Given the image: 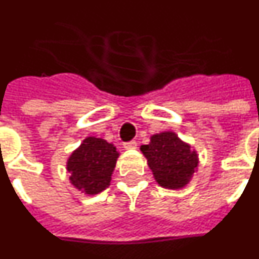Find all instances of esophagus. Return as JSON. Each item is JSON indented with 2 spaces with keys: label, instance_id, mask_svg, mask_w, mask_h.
<instances>
[{
  "label": "esophagus",
  "instance_id": "34e87169",
  "mask_svg": "<svg viewBox=\"0 0 259 259\" xmlns=\"http://www.w3.org/2000/svg\"><path fill=\"white\" fill-rule=\"evenodd\" d=\"M123 146H124L125 149H135V148L137 146V143L135 140H131V141H128V143L123 144Z\"/></svg>",
  "mask_w": 259,
  "mask_h": 259
}]
</instances>
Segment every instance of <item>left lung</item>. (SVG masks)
I'll use <instances>...</instances> for the list:
<instances>
[{
  "instance_id": "left-lung-1",
  "label": "left lung",
  "mask_w": 259,
  "mask_h": 259,
  "mask_svg": "<svg viewBox=\"0 0 259 259\" xmlns=\"http://www.w3.org/2000/svg\"><path fill=\"white\" fill-rule=\"evenodd\" d=\"M140 149L148 159L154 179L163 188H183L197 170V153L174 132L153 135L150 143L141 145Z\"/></svg>"
}]
</instances>
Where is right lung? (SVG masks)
<instances>
[{"mask_svg":"<svg viewBox=\"0 0 259 259\" xmlns=\"http://www.w3.org/2000/svg\"><path fill=\"white\" fill-rule=\"evenodd\" d=\"M118 157L113 144L98 137H87L68 158L71 184L87 194L100 193L110 185Z\"/></svg>","mask_w":259,"mask_h":259,"instance_id":"obj_1","label":"right lung"}]
</instances>
